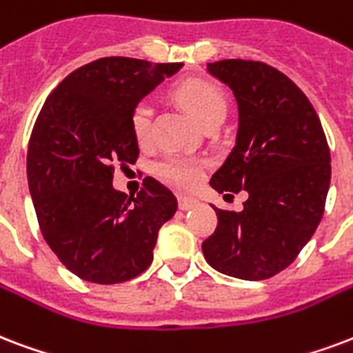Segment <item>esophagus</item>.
<instances>
[{
    "label": "esophagus",
    "mask_w": 353,
    "mask_h": 353,
    "mask_svg": "<svg viewBox=\"0 0 353 353\" xmlns=\"http://www.w3.org/2000/svg\"><path fill=\"white\" fill-rule=\"evenodd\" d=\"M177 200H179V209H181V211L194 209V207H198V203H200L196 198H190V196H179Z\"/></svg>",
    "instance_id": "esophagus-1"
}]
</instances>
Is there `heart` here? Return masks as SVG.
I'll return each mask as SVG.
<instances>
[{"label": "heart", "instance_id": "b5f03b06", "mask_svg": "<svg viewBox=\"0 0 353 353\" xmlns=\"http://www.w3.org/2000/svg\"><path fill=\"white\" fill-rule=\"evenodd\" d=\"M176 98L179 103L185 105L192 117L198 120L200 125L205 128L207 123L222 122L228 112V101L216 85L201 79H187L179 83L176 88ZM153 109L150 101H141L133 109L131 114V128L134 139L139 142H146L152 131ZM205 163L194 157H183V155H166L159 161L157 176L172 183L176 187H192L201 177Z\"/></svg>", "mask_w": 353, "mask_h": 353}]
</instances>
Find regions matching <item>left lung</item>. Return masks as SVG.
I'll list each match as a JSON object with an SVG mask.
<instances>
[{"label":"left lung","mask_w":353,"mask_h":353,"mask_svg":"<svg viewBox=\"0 0 353 353\" xmlns=\"http://www.w3.org/2000/svg\"><path fill=\"white\" fill-rule=\"evenodd\" d=\"M207 72L233 90L239 109L235 146L211 187L246 190L248 200L241 212L211 205L219 225L201 250L225 276L272 278L320 224L332 179L326 134L307 96L279 70L225 59L207 64Z\"/></svg>","instance_id":"left-lung-1"}]
</instances>
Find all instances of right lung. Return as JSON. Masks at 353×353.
Masks as SVG:
<instances>
[{
	"instance_id": "right-lung-1",
	"label": "right lung",
	"mask_w": 353,
	"mask_h": 353,
	"mask_svg": "<svg viewBox=\"0 0 353 353\" xmlns=\"http://www.w3.org/2000/svg\"><path fill=\"white\" fill-rule=\"evenodd\" d=\"M183 63L105 57L64 77L46 99L27 150V181L40 230L70 272L90 283L137 278L152 265L176 196L144 179L137 196L112 187L114 165H134L131 114Z\"/></svg>"
}]
</instances>
